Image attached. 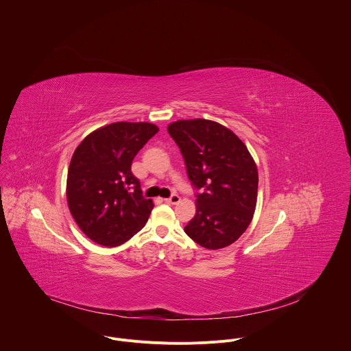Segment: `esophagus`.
Here are the masks:
<instances>
[{
    "label": "esophagus",
    "instance_id": "34e87169",
    "mask_svg": "<svg viewBox=\"0 0 351 351\" xmlns=\"http://www.w3.org/2000/svg\"><path fill=\"white\" fill-rule=\"evenodd\" d=\"M180 201H181V197L178 195H173L171 197L165 199V202H167V204H178Z\"/></svg>",
    "mask_w": 351,
    "mask_h": 351
}]
</instances>
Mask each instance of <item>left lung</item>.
Segmentation results:
<instances>
[{"label":"left lung","mask_w":351,"mask_h":351,"mask_svg":"<svg viewBox=\"0 0 351 351\" xmlns=\"http://www.w3.org/2000/svg\"><path fill=\"white\" fill-rule=\"evenodd\" d=\"M167 131L184 156L197 195L186 235L208 250L232 245L250 226L258 170L245 143L227 127L205 119L178 120Z\"/></svg>","instance_id":"obj_1"}]
</instances>
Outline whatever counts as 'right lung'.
I'll use <instances>...</instances> for the list:
<instances>
[{"label": "right lung", "instance_id": "right-lung-1", "mask_svg": "<svg viewBox=\"0 0 351 351\" xmlns=\"http://www.w3.org/2000/svg\"><path fill=\"white\" fill-rule=\"evenodd\" d=\"M158 131L151 123L117 121L89 134L74 151L67 173V205L95 243L120 246L146 224L154 204L142 196L131 165Z\"/></svg>", "mask_w": 351, "mask_h": 351}]
</instances>
